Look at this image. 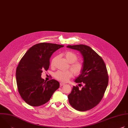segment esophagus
Segmentation results:
<instances>
[{
	"label": "esophagus",
	"instance_id": "obj_1",
	"mask_svg": "<svg viewBox=\"0 0 128 128\" xmlns=\"http://www.w3.org/2000/svg\"><path fill=\"white\" fill-rule=\"evenodd\" d=\"M65 84H64V83H63V82H60V86H64V85H65Z\"/></svg>",
	"mask_w": 128,
	"mask_h": 128
}]
</instances>
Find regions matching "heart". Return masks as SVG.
I'll use <instances>...</instances> for the list:
<instances>
[{"mask_svg":"<svg viewBox=\"0 0 128 128\" xmlns=\"http://www.w3.org/2000/svg\"><path fill=\"white\" fill-rule=\"evenodd\" d=\"M64 56L67 61L70 63V68L76 75L80 74L84 67L83 63L80 61H77L78 56L76 54L71 51H67L64 53ZM57 57H54L51 61V65L54 66L57 60ZM55 78L62 82H67L73 76L72 72L69 70L58 71L54 74Z\"/></svg>","mask_w":128,"mask_h":128,"instance_id":"1","label":"heart"}]
</instances>
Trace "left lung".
<instances>
[{"mask_svg": "<svg viewBox=\"0 0 128 128\" xmlns=\"http://www.w3.org/2000/svg\"><path fill=\"white\" fill-rule=\"evenodd\" d=\"M67 48L77 50L82 54L83 69L74 82L84 84L81 90L78 86H73L68 96L69 104L77 110H88L100 102L107 86L108 77L105 63L99 54L88 46L69 45Z\"/></svg>", "mask_w": 128, "mask_h": 128, "instance_id": "1", "label": "left lung"}]
</instances>
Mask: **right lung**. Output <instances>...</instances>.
Returning <instances> with one entry per match:
<instances>
[{"label":"right lung","mask_w":128,"mask_h":128,"mask_svg":"<svg viewBox=\"0 0 128 128\" xmlns=\"http://www.w3.org/2000/svg\"><path fill=\"white\" fill-rule=\"evenodd\" d=\"M64 46L40 43L30 48L20 60L16 69L18 91L22 98L32 106L42 105L48 102L59 88L55 80L46 82L42 78V70H48L53 52Z\"/></svg>","instance_id":"right-lung-1"}]
</instances>
